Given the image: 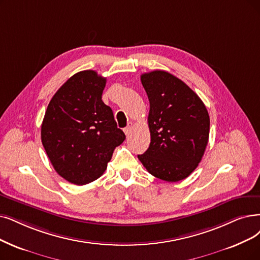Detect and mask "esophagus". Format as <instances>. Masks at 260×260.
I'll list each match as a JSON object with an SVG mask.
<instances>
[{
    "instance_id": "obj_1",
    "label": "esophagus",
    "mask_w": 260,
    "mask_h": 260,
    "mask_svg": "<svg viewBox=\"0 0 260 260\" xmlns=\"http://www.w3.org/2000/svg\"><path fill=\"white\" fill-rule=\"evenodd\" d=\"M132 129H133V123H132V122H129L128 126L123 129V132L126 133L127 137H129L130 134H131V132H132Z\"/></svg>"
}]
</instances>
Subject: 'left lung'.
<instances>
[{
	"mask_svg": "<svg viewBox=\"0 0 260 260\" xmlns=\"http://www.w3.org/2000/svg\"><path fill=\"white\" fill-rule=\"evenodd\" d=\"M141 82L150 106V145L138 158L154 177L180 181L202 161L209 139L208 111L184 82L169 72L143 74Z\"/></svg>",
	"mask_w": 260,
	"mask_h": 260,
	"instance_id": "8db88e82",
	"label": "left lung"
}]
</instances>
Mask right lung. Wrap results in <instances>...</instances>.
<instances>
[{"label":"right lung","instance_id":"add662e5","mask_svg":"<svg viewBox=\"0 0 260 260\" xmlns=\"http://www.w3.org/2000/svg\"><path fill=\"white\" fill-rule=\"evenodd\" d=\"M107 79L94 70L69 78L52 97L41 123V142L56 173L83 185L107 170L126 136L101 100Z\"/></svg>","mask_w":260,"mask_h":260}]
</instances>
